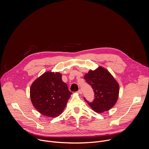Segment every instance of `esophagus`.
<instances>
[{
  "label": "esophagus",
  "mask_w": 149,
  "mask_h": 149,
  "mask_svg": "<svg viewBox=\"0 0 149 149\" xmlns=\"http://www.w3.org/2000/svg\"><path fill=\"white\" fill-rule=\"evenodd\" d=\"M78 93L79 94H82V90H81V89L78 90Z\"/></svg>",
  "instance_id": "obj_1"
}]
</instances>
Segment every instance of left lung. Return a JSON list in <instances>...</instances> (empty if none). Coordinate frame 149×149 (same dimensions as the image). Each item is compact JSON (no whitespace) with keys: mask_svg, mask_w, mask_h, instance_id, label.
Instances as JSON below:
<instances>
[{"mask_svg":"<svg viewBox=\"0 0 149 149\" xmlns=\"http://www.w3.org/2000/svg\"><path fill=\"white\" fill-rule=\"evenodd\" d=\"M84 79L94 93V99L89 102L84 97L90 107L97 113L109 110L116 104L119 93V86L110 73L100 67L96 70L90 71Z\"/></svg>","mask_w":149,"mask_h":149,"instance_id":"obj_1","label":"left lung"}]
</instances>
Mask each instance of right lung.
<instances>
[{"instance_id":"right-lung-1","label":"right lung","mask_w":149,"mask_h":149,"mask_svg":"<svg viewBox=\"0 0 149 149\" xmlns=\"http://www.w3.org/2000/svg\"><path fill=\"white\" fill-rule=\"evenodd\" d=\"M72 93L59 73L47 72L36 79L30 89L31 101L42 114L55 117L61 114Z\"/></svg>"}]
</instances>
